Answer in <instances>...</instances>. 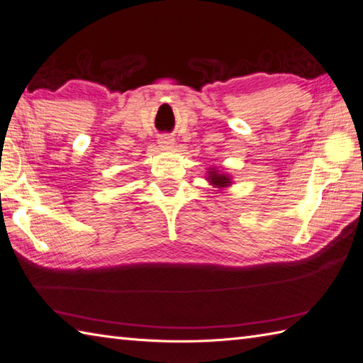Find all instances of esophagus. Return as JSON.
<instances>
[{
    "mask_svg": "<svg viewBox=\"0 0 363 363\" xmlns=\"http://www.w3.org/2000/svg\"><path fill=\"white\" fill-rule=\"evenodd\" d=\"M158 144H160V147H162V149H171V147L174 145V139L171 136H161Z\"/></svg>",
    "mask_w": 363,
    "mask_h": 363,
    "instance_id": "34e87169",
    "label": "esophagus"
}]
</instances>
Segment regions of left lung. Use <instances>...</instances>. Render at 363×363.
<instances>
[{
  "mask_svg": "<svg viewBox=\"0 0 363 363\" xmlns=\"http://www.w3.org/2000/svg\"><path fill=\"white\" fill-rule=\"evenodd\" d=\"M208 180L214 184V186H219V188H224L230 184V179H228V175L225 174H219V171H214L211 169V172H208Z\"/></svg>",
  "mask_w": 363,
  "mask_h": 363,
  "instance_id": "left-lung-1",
  "label": "left lung"
}]
</instances>
